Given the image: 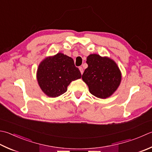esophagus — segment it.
I'll use <instances>...</instances> for the list:
<instances>
[{
	"label": "esophagus",
	"instance_id": "34e87169",
	"mask_svg": "<svg viewBox=\"0 0 152 152\" xmlns=\"http://www.w3.org/2000/svg\"><path fill=\"white\" fill-rule=\"evenodd\" d=\"M79 70L80 71V72H81V74H82L83 72H84V70H83V68L82 66H80L79 67Z\"/></svg>",
	"mask_w": 152,
	"mask_h": 152
}]
</instances>
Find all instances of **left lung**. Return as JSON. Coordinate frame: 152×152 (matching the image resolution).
<instances>
[{
	"mask_svg": "<svg viewBox=\"0 0 152 152\" xmlns=\"http://www.w3.org/2000/svg\"><path fill=\"white\" fill-rule=\"evenodd\" d=\"M86 63L88 66L82 78L88 86L90 93L102 99L111 96L121 82V72L116 62L107 56L91 54Z\"/></svg>",
	"mask_w": 152,
	"mask_h": 152,
	"instance_id": "1",
	"label": "left lung"
}]
</instances>
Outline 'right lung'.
Returning a JSON list of instances; mask_svg holds the SVG:
<instances>
[{
	"mask_svg": "<svg viewBox=\"0 0 152 152\" xmlns=\"http://www.w3.org/2000/svg\"><path fill=\"white\" fill-rule=\"evenodd\" d=\"M81 76L73 59L61 53L45 58L37 71L39 86L43 93L50 97L64 94L70 82Z\"/></svg>",
	"mask_w": 152,
	"mask_h": 152,
	"instance_id": "1",
	"label": "right lung"
}]
</instances>
